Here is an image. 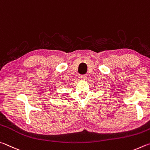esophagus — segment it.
<instances>
[{"label":"esophagus","instance_id":"34e87169","mask_svg":"<svg viewBox=\"0 0 150 150\" xmlns=\"http://www.w3.org/2000/svg\"><path fill=\"white\" fill-rule=\"evenodd\" d=\"M80 80H86V78H87V76H86V74L81 75L80 76Z\"/></svg>","mask_w":150,"mask_h":150}]
</instances>
